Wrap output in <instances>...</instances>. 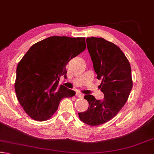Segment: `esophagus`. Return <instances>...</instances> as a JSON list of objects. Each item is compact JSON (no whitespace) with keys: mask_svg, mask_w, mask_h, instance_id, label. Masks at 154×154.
Segmentation results:
<instances>
[{"mask_svg":"<svg viewBox=\"0 0 154 154\" xmlns=\"http://www.w3.org/2000/svg\"><path fill=\"white\" fill-rule=\"evenodd\" d=\"M76 96H77V97H79V98H83V94L80 93V92H77L76 93Z\"/></svg>","mask_w":154,"mask_h":154,"instance_id":"34e87169","label":"esophagus"}]
</instances>
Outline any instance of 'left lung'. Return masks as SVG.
<instances>
[{"label": "left lung", "instance_id": "1", "mask_svg": "<svg viewBox=\"0 0 154 154\" xmlns=\"http://www.w3.org/2000/svg\"><path fill=\"white\" fill-rule=\"evenodd\" d=\"M87 48L93 62L99 88L104 94L103 100L88 94L84 98L89 103L87 111L79 113L81 120L95 126L113 118L123 107L132 88L131 68L120 48L103 38L88 37Z\"/></svg>", "mask_w": 154, "mask_h": 154}]
</instances>
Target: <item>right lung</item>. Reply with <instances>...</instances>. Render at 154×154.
I'll return each mask as SVG.
<instances>
[{
  "label": "right lung",
  "instance_id": "right-lung-1",
  "mask_svg": "<svg viewBox=\"0 0 154 154\" xmlns=\"http://www.w3.org/2000/svg\"><path fill=\"white\" fill-rule=\"evenodd\" d=\"M84 37L50 36L31 47L17 66L15 90L28 116L45 121L53 116L63 98L72 97L73 90L58 85L66 77V64L85 50Z\"/></svg>",
  "mask_w": 154,
  "mask_h": 154
}]
</instances>
